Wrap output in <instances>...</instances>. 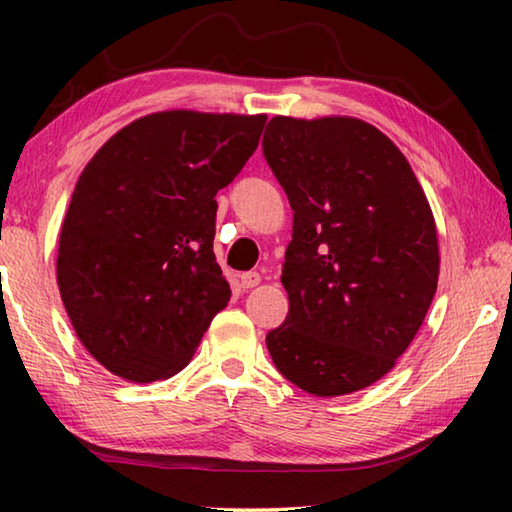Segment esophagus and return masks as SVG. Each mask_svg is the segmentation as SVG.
<instances>
[{"label":"esophagus","mask_w":512,"mask_h":512,"mask_svg":"<svg viewBox=\"0 0 512 512\" xmlns=\"http://www.w3.org/2000/svg\"><path fill=\"white\" fill-rule=\"evenodd\" d=\"M239 280H241V287H244V289H253V287H257L259 282H262V275H259L257 271H248V273L241 275Z\"/></svg>","instance_id":"esophagus-1"}]
</instances>
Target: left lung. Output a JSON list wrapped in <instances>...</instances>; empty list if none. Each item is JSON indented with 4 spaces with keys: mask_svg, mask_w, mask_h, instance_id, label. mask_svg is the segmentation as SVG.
<instances>
[{
    "mask_svg": "<svg viewBox=\"0 0 512 512\" xmlns=\"http://www.w3.org/2000/svg\"><path fill=\"white\" fill-rule=\"evenodd\" d=\"M264 158L293 210L287 320L266 334L275 368L336 397L386 375L438 287L436 221L404 153L354 117H273Z\"/></svg>",
    "mask_w": 512,
    "mask_h": 512,
    "instance_id": "1",
    "label": "left lung"
}]
</instances>
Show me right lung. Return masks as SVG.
Segmentation results:
<instances>
[{
    "instance_id": "obj_1",
    "label": "right lung",
    "mask_w": 512,
    "mask_h": 512,
    "mask_svg": "<svg viewBox=\"0 0 512 512\" xmlns=\"http://www.w3.org/2000/svg\"><path fill=\"white\" fill-rule=\"evenodd\" d=\"M266 115L164 110L94 153L58 239L60 298L94 359L149 384L192 361L230 284L214 257L219 189L235 180Z\"/></svg>"
}]
</instances>
